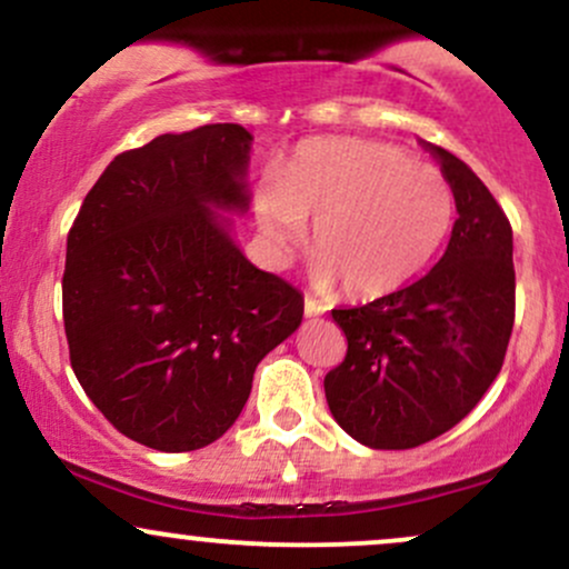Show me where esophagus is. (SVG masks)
Segmentation results:
<instances>
[{"instance_id": "34e87169", "label": "esophagus", "mask_w": 569, "mask_h": 569, "mask_svg": "<svg viewBox=\"0 0 569 569\" xmlns=\"http://www.w3.org/2000/svg\"><path fill=\"white\" fill-rule=\"evenodd\" d=\"M323 312H326L323 302H318V299H312V297H305V316L316 318V316H323Z\"/></svg>"}]
</instances>
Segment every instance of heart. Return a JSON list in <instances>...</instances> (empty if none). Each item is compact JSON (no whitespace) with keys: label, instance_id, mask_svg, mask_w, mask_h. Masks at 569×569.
<instances>
[{"label":"heart","instance_id":"1","mask_svg":"<svg viewBox=\"0 0 569 569\" xmlns=\"http://www.w3.org/2000/svg\"><path fill=\"white\" fill-rule=\"evenodd\" d=\"M257 217L280 259L307 246L312 221L316 283L342 280L352 297H382L436 257L452 230L455 192L439 168L393 143L318 139L262 187Z\"/></svg>","mask_w":569,"mask_h":569}]
</instances>
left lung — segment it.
I'll return each mask as SVG.
<instances>
[{
	"label": "left lung",
	"mask_w": 569,
	"mask_h": 569,
	"mask_svg": "<svg viewBox=\"0 0 569 569\" xmlns=\"http://www.w3.org/2000/svg\"><path fill=\"white\" fill-rule=\"evenodd\" d=\"M426 147L457 206L441 262L407 289L331 310L348 352L326 375V401L371 449L420 447L455 428L500 375L513 329L511 221L466 162Z\"/></svg>",
	"instance_id": "1"
}]
</instances>
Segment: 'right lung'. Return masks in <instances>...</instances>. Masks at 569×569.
Listing matches in <instances>:
<instances>
[{
  "label": "right lung",
  "mask_w": 569,
  "mask_h": 569,
  "mask_svg": "<svg viewBox=\"0 0 569 569\" xmlns=\"http://www.w3.org/2000/svg\"><path fill=\"white\" fill-rule=\"evenodd\" d=\"M251 133L234 122L117 154L67 238L63 329L77 380L128 439L213 443L259 361L302 323V293L257 270L221 211L248 208Z\"/></svg>",
  "instance_id": "add662e5"
}]
</instances>
